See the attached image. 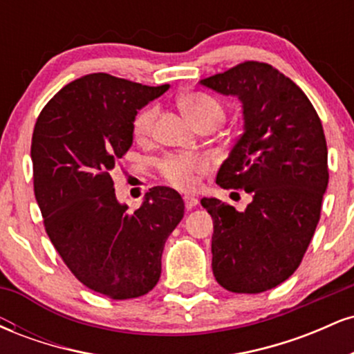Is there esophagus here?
I'll use <instances>...</instances> for the list:
<instances>
[{"label":"esophagus","mask_w":354,"mask_h":354,"mask_svg":"<svg viewBox=\"0 0 354 354\" xmlns=\"http://www.w3.org/2000/svg\"><path fill=\"white\" fill-rule=\"evenodd\" d=\"M183 200H185L186 209H193L194 206L198 205V198L196 196H189V194H186V196H183Z\"/></svg>","instance_id":"obj_1"}]
</instances>
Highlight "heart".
<instances>
[{
    "instance_id": "1",
    "label": "heart",
    "mask_w": 354,
    "mask_h": 354,
    "mask_svg": "<svg viewBox=\"0 0 354 354\" xmlns=\"http://www.w3.org/2000/svg\"><path fill=\"white\" fill-rule=\"evenodd\" d=\"M181 108L185 115L194 126H200L206 121L223 120L221 103L206 93H191L181 100ZM158 118V108H145L135 120V135L140 140L151 136L154 123ZM158 169L163 178L174 188L191 189L198 181V174L206 173L209 169V161L203 156H191V154H168L163 160L158 161Z\"/></svg>"
}]
</instances>
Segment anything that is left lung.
<instances>
[{"instance_id": "left-lung-1", "label": "left lung", "mask_w": 354, "mask_h": 354, "mask_svg": "<svg viewBox=\"0 0 354 354\" xmlns=\"http://www.w3.org/2000/svg\"><path fill=\"white\" fill-rule=\"evenodd\" d=\"M201 84L243 103V135L216 183L251 196L245 211L201 200L214 226L213 274L231 293H263L295 273L319 221L330 178L323 124L301 88L271 64L245 61Z\"/></svg>"}]
</instances>
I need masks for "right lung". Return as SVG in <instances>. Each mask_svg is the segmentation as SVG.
<instances>
[{"mask_svg":"<svg viewBox=\"0 0 354 354\" xmlns=\"http://www.w3.org/2000/svg\"><path fill=\"white\" fill-rule=\"evenodd\" d=\"M168 88L93 73L56 93L35 124L31 161L44 230L71 273L111 299L156 286L165 243L185 214L180 193L166 186L129 211L111 178L133 145L138 109Z\"/></svg>","mask_w":354,"mask_h":354,"instance_id":"add662e5","label":"right lung"}]
</instances>
